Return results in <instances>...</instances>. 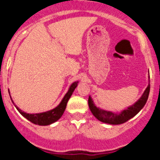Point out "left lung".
<instances>
[{
    "instance_id": "obj_1",
    "label": "left lung",
    "mask_w": 160,
    "mask_h": 160,
    "mask_svg": "<svg viewBox=\"0 0 160 160\" xmlns=\"http://www.w3.org/2000/svg\"><path fill=\"white\" fill-rule=\"evenodd\" d=\"M149 79H150V77L148 76V85L143 92V95L141 96V97L136 103L128 107L127 108L122 110L119 113L103 110V109L96 107L91 96H89L88 106L90 111L98 120H100L103 123L112 125L121 124V123H125L130 119H132V117H134L136 114H138L139 111L143 108L144 105L146 104L148 96H149V92H150V80Z\"/></svg>"
}]
</instances>
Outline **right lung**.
Segmentation results:
<instances>
[{"instance_id":"obj_1","label":"right lung","mask_w":160,"mask_h":160,"mask_svg":"<svg viewBox=\"0 0 160 160\" xmlns=\"http://www.w3.org/2000/svg\"><path fill=\"white\" fill-rule=\"evenodd\" d=\"M79 81H75L72 83L70 85L69 88L68 90L67 93L64 95V98L62 99V100L60 101V103L57 105V107L54 108L53 109L49 111H47V112H41V113H35V114H29V113H26V112L21 111L19 108L16 106L14 104L13 101H12L11 96L10 98L12 100V102L13 103V104L15 105L16 108L17 109V111L24 116L25 119H27L28 120H29L30 122H32L34 124L37 125H41V126H47V125L52 124V123H55L60 119L62 115L64 114V112L66 108V106H67V103L68 100L70 99L71 96L72 95L73 92L76 89V88L78 85ZM8 93L9 92V90H8Z\"/></svg>"}]
</instances>
